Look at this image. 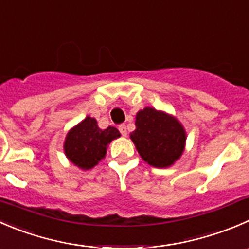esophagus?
Instances as JSON below:
<instances>
[{
  "mask_svg": "<svg viewBox=\"0 0 249 249\" xmlns=\"http://www.w3.org/2000/svg\"><path fill=\"white\" fill-rule=\"evenodd\" d=\"M118 129H119L120 134H122V135H123V136H126V135H127L126 125H125V124H122V125H119V127H118Z\"/></svg>",
  "mask_w": 249,
  "mask_h": 249,
  "instance_id": "1",
  "label": "esophagus"
}]
</instances>
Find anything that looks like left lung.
<instances>
[{
	"label": "left lung",
	"mask_w": 249,
	"mask_h": 249,
	"mask_svg": "<svg viewBox=\"0 0 249 249\" xmlns=\"http://www.w3.org/2000/svg\"><path fill=\"white\" fill-rule=\"evenodd\" d=\"M135 125L131 140L144 161L156 168H166L180 158L186 134L175 118L147 107L137 113Z\"/></svg>",
	"instance_id": "obj_1"
}]
</instances>
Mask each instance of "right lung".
Listing matches in <instances>:
<instances>
[{"instance_id":"1","label":"right lung","mask_w":249,"mask_h":249,"mask_svg":"<svg viewBox=\"0 0 249 249\" xmlns=\"http://www.w3.org/2000/svg\"><path fill=\"white\" fill-rule=\"evenodd\" d=\"M119 136L120 132L115 127L101 130L96 119L86 117L68 132L64 152L71 163L88 170L105 158L108 143Z\"/></svg>"}]
</instances>
